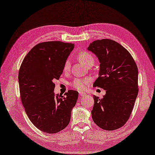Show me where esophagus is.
Listing matches in <instances>:
<instances>
[{"label": "esophagus", "instance_id": "obj_1", "mask_svg": "<svg viewBox=\"0 0 155 155\" xmlns=\"http://www.w3.org/2000/svg\"><path fill=\"white\" fill-rule=\"evenodd\" d=\"M79 95H80L81 96H84V95H86V93L85 92H79Z\"/></svg>", "mask_w": 155, "mask_h": 155}]
</instances>
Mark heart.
Wrapping results in <instances>:
<instances>
[{"label": "heart", "mask_w": 155, "mask_h": 155, "mask_svg": "<svg viewBox=\"0 0 155 155\" xmlns=\"http://www.w3.org/2000/svg\"><path fill=\"white\" fill-rule=\"evenodd\" d=\"M77 58L78 60L81 61L83 64L86 66H88L90 64H94V59L90 53L88 51H81L78 54ZM70 69V62L69 59L65 61L64 66H63V71L67 72ZM90 82V79L89 78H76L71 82V86L73 88L77 89L78 91H84L86 86Z\"/></svg>", "instance_id": "1"}]
</instances>
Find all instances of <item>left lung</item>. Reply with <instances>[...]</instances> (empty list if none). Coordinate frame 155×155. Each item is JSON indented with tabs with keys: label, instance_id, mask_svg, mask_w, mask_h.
<instances>
[{
	"label": "left lung",
	"instance_id": "8db88e82",
	"mask_svg": "<svg viewBox=\"0 0 155 155\" xmlns=\"http://www.w3.org/2000/svg\"><path fill=\"white\" fill-rule=\"evenodd\" d=\"M88 50L100 63L99 77L93 86L106 90L102 98L94 96V122L103 130L121 128L128 121L138 94V70L124 47L110 39L97 40Z\"/></svg>",
	"mask_w": 155,
	"mask_h": 155
}]
</instances>
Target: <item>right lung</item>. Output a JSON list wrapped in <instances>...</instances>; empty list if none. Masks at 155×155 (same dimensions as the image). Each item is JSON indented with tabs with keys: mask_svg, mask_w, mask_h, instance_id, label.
<instances>
[{
	"mask_svg": "<svg viewBox=\"0 0 155 155\" xmlns=\"http://www.w3.org/2000/svg\"><path fill=\"white\" fill-rule=\"evenodd\" d=\"M73 48L72 43L41 42L26 55L19 70L22 105L31 122L44 132L55 134L65 128L76 105L77 91L70 90L64 96H55L53 82L60 77Z\"/></svg>",
	"mask_w": 155,
	"mask_h": 155,
	"instance_id": "1",
	"label": "right lung"
}]
</instances>
